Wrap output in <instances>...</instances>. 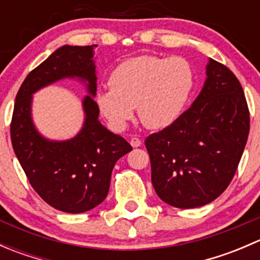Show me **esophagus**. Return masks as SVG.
Listing matches in <instances>:
<instances>
[{
	"label": "esophagus",
	"mask_w": 260,
	"mask_h": 260,
	"mask_svg": "<svg viewBox=\"0 0 260 260\" xmlns=\"http://www.w3.org/2000/svg\"><path fill=\"white\" fill-rule=\"evenodd\" d=\"M131 145H132V147H140L142 145V141L137 137H132L131 138Z\"/></svg>",
	"instance_id": "1"
}]
</instances>
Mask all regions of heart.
Returning <instances> with one entry per match:
<instances>
[{
  "label": "heart",
  "instance_id": "heart-1",
  "mask_svg": "<svg viewBox=\"0 0 260 260\" xmlns=\"http://www.w3.org/2000/svg\"><path fill=\"white\" fill-rule=\"evenodd\" d=\"M193 86L190 64L179 56L131 57L111 74V88L98 90L96 106L114 131H123L137 109L149 129L169 127L182 113Z\"/></svg>",
  "mask_w": 260,
  "mask_h": 260
}]
</instances>
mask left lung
<instances>
[{"instance_id": "8db88e82", "label": "left lung", "mask_w": 260, "mask_h": 260, "mask_svg": "<svg viewBox=\"0 0 260 260\" xmlns=\"http://www.w3.org/2000/svg\"><path fill=\"white\" fill-rule=\"evenodd\" d=\"M249 135V111L239 80L209 59L206 79L190 108L147 137L151 180L162 201L200 208L219 198L237 172Z\"/></svg>"}]
</instances>
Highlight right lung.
Returning a JSON list of instances; mask_svg holds the SVG:
<instances>
[{"label":"right lung","mask_w":260,"mask_h":260,"mask_svg":"<svg viewBox=\"0 0 260 260\" xmlns=\"http://www.w3.org/2000/svg\"><path fill=\"white\" fill-rule=\"evenodd\" d=\"M64 45L34 69L23 80L15 101L11 142L34 190L56 210L80 214L104 201L115 162L132 151L120 136L99 120L94 48ZM78 80L86 86L82 101L84 120L69 140H50L32 119L33 94L60 80Z\"/></svg>","instance_id":"obj_1"}]
</instances>
